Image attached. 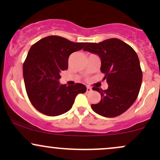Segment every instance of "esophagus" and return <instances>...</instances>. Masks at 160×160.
<instances>
[{
    "label": "esophagus",
    "instance_id": "1",
    "mask_svg": "<svg viewBox=\"0 0 160 160\" xmlns=\"http://www.w3.org/2000/svg\"><path fill=\"white\" fill-rule=\"evenodd\" d=\"M91 91H92V88L89 87V86H87V87H86V92H90Z\"/></svg>",
    "mask_w": 160,
    "mask_h": 160
}]
</instances>
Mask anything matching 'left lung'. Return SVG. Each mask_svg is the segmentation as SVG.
<instances>
[{"label":"left lung","instance_id":"left-lung-1","mask_svg":"<svg viewBox=\"0 0 160 160\" xmlns=\"http://www.w3.org/2000/svg\"><path fill=\"white\" fill-rule=\"evenodd\" d=\"M86 45L84 51L100 57L101 71L108 84L105 90L93 87V90L101 93L102 98L98 104H92V108L105 117L122 114L135 102L141 89L142 71L137 53L117 38Z\"/></svg>","mask_w":160,"mask_h":160}]
</instances>
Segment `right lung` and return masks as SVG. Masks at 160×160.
I'll use <instances>...</instances> for the list:
<instances>
[{
  "label": "right lung",
  "instance_id": "add662e5",
  "mask_svg": "<svg viewBox=\"0 0 160 160\" xmlns=\"http://www.w3.org/2000/svg\"><path fill=\"white\" fill-rule=\"evenodd\" d=\"M86 44L52 35L29 49L23 64L24 82L31 103L40 113L51 117L63 114L72 108L79 93L86 92L83 84L66 86L59 82L61 71L68 69L70 55Z\"/></svg>",
  "mask_w": 160,
  "mask_h": 160
}]
</instances>
